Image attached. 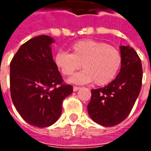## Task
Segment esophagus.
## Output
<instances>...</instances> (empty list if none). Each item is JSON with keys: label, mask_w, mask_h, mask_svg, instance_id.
<instances>
[{"label": "esophagus", "mask_w": 151, "mask_h": 151, "mask_svg": "<svg viewBox=\"0 0 151 151\" xmlns=\"http://www.w3.org/2000/svg\"><path fill=\"white\" fill-rule=\"evenodd\" d=\"M79 89H80V87H78V86H73V91H77Z\"/></svg>", "instance_id": "34e87169"}]
</instances>
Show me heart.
I'll return each mask as SVG.
<instances>
[{"instance_id":"heart-1","label":"heart","mask_w":151,"mask_h":151,"mask_svg":"<svg viewBox=\"0 0 151 151\" xmlns=\"http://www.w3.org/2000/svg\"><path fill=\"white\" fill-rule=\"evenodd\" d=\"M71 53L59 52L54 60L64 75L69 76L84 69L70 78L73 83L83 84L95 81L98 86H104L113 80L120 69L122 56L115 47L93 40H79L70 46Z\"/></svg>"}]
</instances>
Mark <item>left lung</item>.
Segmentation results:
<instances>
[{
    "instance_id": "8db88e82",
    "label": "left lung",
    "mask_w": 151,
    "mask_h": 151,
    "mask_svg": "<svg viewBox=\"0 0 151 151\" xmlns=\"http://www.w3.org/2000/svg\"><path fill=\"white\" fill-rule=\"evenodd\" d=\"M122 63L120 73L108 86L91 90L87 105L89 116L103 126H115L126 118L139 95L142 66L136 51L129 45L120 46Z\"/></svg>"
}]
</instances>
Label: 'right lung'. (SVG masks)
Listing matches in <instances>:
<instances>
[{
  "mask_svg": "<svg viewBox=\"0 0 151 151\" xmlns=\"http://www.w3.org/2000/svg\"><path fill=\"white\" fill-rule=\"evenodd\" d=\"M52 38L40 35L23 43L10 62V94L16 110L31 125L44 128L58 120L73 86L64 82L52 59Z\"/></svg>",
  "mask_w": 151,
  "mask_h": 151,
  "instance_id": "add662e5",
  "label": "right lung"
}]
</instances>
